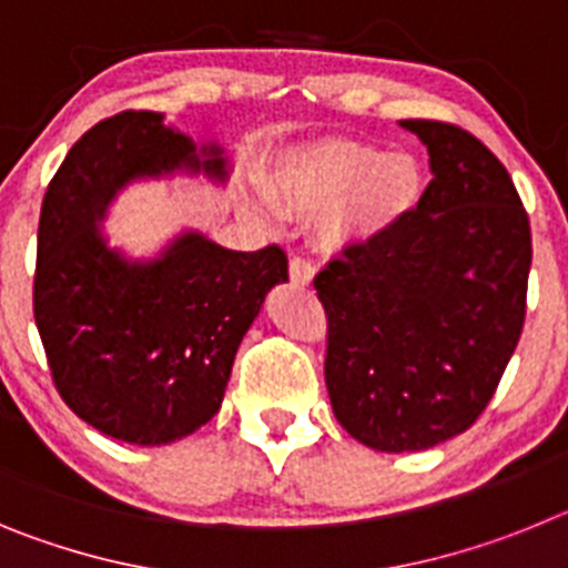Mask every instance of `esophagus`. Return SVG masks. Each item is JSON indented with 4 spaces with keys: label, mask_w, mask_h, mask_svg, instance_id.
<instances>
[{
    "label": "esophagus",
    "mask_w": 568,
    "mask_h": 568,
    "mask_svg": "<svg viewBox=\"0 0 568 568\" xmlns=\"http://www.w3.org/2000/svg\"><path fill=\"white\" fill-rule=\"evenodd\" d=\"M315 278V267L307 258H293L290 261V281L295 287H310Z\"/></svg>",
    "instance_id": "34e87169"
}]
</instances>
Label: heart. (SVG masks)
<instances>
[{
	"label": "heart",
	"instance_id": "obj_1",
	"mask_svg": "<svg viewBox=\"0 0 568 568\" xmlns=\"http://www.w3.org/2000/svg\"><path fill=\"white\" fill-rule=\"evenodd\" d=\"M346 189L354 193L336 205ZM424 173L413 153H378L369 144H346L293 159L264 184V197L278 213L318 215L336 207L318 224V244L344 253L384 239L420 202ZM253 213L270 219V207L255 199Z\"/></svg>",
	"mask_w": 568,
	"mask_h": 568
}]
</instances>
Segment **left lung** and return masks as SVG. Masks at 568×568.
<instances>
[{"label":"left lung","mask_w":568,"mask_h":568,"mask_svg":"<svg viewBox=\"0 0 568 568\" xmlns=\"http://www.w3.org/2000/svg\"><path fill=\"white\" fill-rule=\"evenodd\" d=\"M398 124L429 153L433 182L398 227L315 278L333 413L378 453L429 449L478 420L518 346L531 267L504 164L455 124Z\"/></svg>","instance_id":"1"}]
</instances>
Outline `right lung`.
<instances>
[{
  "instance_id": "add662e5",
  "label": "right lung",
  "mask_w": 568,
  "mask_h": 568,
  "mask_svg": "<svg viewBox=\"0 0 568 568\" xmlns=\"http://www.w3.org/2000/svg\"><path fill=\"white\" fill-rule=\"evenodd\" d=\"M227 150L164 124L104 119L64 155L42 202L33 315L59 395L99 433L135 446L193 435L222 409L241 338L287 281L281 247H222L182 227L153 253L113 244L104 222L133 184L204 179L224 187Z\"/></svg>"
}]
</instances>
